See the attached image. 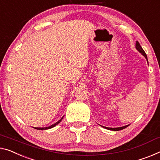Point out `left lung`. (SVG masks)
Segmentation results:
<instances>
[{
    "instance_id": "left-lung-1",
    "label": "left lung",
    "mask_w": 160,
    "mask_h": 160,
    "mask_svg": "<svg viewBox=\"0 0 160 160\" xmlns=\"http://www.w3.org/2000/svg\"><path fill=\"white\" fill-rule=\"evenodd\" d=\"M135 47H136L137 51H139V52L141 53L144 56V57H145V58H146L147 61V62H148V59H147V54L145 53V52H144V51L143 50V49H142V46H140V44H139V43L138 42V41H137V42H136V46H135ZM129 125H126V126L121 127H117V128H109V127H103V126H102V127H104V128H105V129H109V130H112V131H119V130H122V129H124L125 128H127V127H128Z\"/></svg>"
}]
</instances>
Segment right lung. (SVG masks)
Here are the masks:
<instances>
[{"label": "right lung", "mask_w": 160, "mask_h": 160, "mask_svg": "<svg viewBox=\"0 0 160 160\" xmlns=\"http://www.w3.org/2000/svg\"><path fill=\"white\" fill-rule=\"evenodd\" d=\"M63 117L61 118V119L59 120V121H58L57 122H56L55 124H52L51 125V126H49V127H33V128H35L36 129H39V130H44V129H51V128H52V127H54L56 125H57L58 123H60L61 122V120H62V119H63Z\"/></svg>", "instance_id": "1"}]
</instances>
